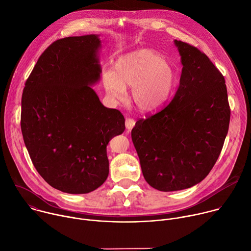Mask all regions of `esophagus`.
Masks as SVG:
<instances>
[{
	"mask_svg": "<svg viewBox=\"0 0 251 251\" xmlns=\"http://www.w3.org/2000/svg\"><path fill=\"white\" fill-rule=\"evenodd\" d=\"M135 123H136V121L133 119V118H130V117H128V118H126V121H125V125H126V128L127 129H132L134 126H135Z\"/></svg>",
	"mask_w": 251,
	"mask_h": 251,
	"instance_id": "obj_1",
	"label": "esophagus"
}]
</instances>
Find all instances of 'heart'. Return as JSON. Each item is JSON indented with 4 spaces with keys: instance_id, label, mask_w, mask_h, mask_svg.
<instances>
[{
    "instance_id": "heart-1",
    "label": "heart",
    "mask_w": 251,
    "mask_h": 251,
    "mask_svg": "<svg viewBox=\"0 0 251 251\" xmlns=\"http://www.w3.org/2000/svg\"><path fill=\"white\" fill-rule=\"evenodd\" d=\"M176 82L175 66L150 49H141L117 58L113 73L106 71L103 83L113 97L132 87V99L142 111L159 109L173 93Z\"/></svg>"
}]
</instances>
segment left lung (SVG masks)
<instances>
[{
	"mask_svg": "<svg viewBox=\"0 0 251 251\" xmlns=\"http://www.w3.org/2000/svg\"><path fill=\"white\" fill-rule=\"evenodd\" d=\"M175 44L183 64L176 94L131 131L143 176L162 192L188 189L203 180L219 159L230 119L221 71L198 48Z\"/></svg>",
	"mask_w": 251,
	"mask_h": 251,
	"instance_id": "obj_1",
	"label": "left lung"
}]
</instances>
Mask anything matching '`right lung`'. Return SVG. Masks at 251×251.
I'll return each instance as SVG.
<instances>
[{
  "mask_svg": "<svg viewBox=\"0 0 251 251\" xmlns=\"http://www.w3.org/2000/svg\"><path fill=\"white\" fill-rule=\"evenodd\" d=\"M95 34L53 42L25 81L21 129L30 160L44 180L68 194L99 188L109 173L106 146L125 130L117 109L90 87L99 79Z\"/></svg>",
  "mask_w": 251,
  "mask_h": 251,
  "instance_id": "obj_1",
  "label": "right lung"
}]
</instances>
